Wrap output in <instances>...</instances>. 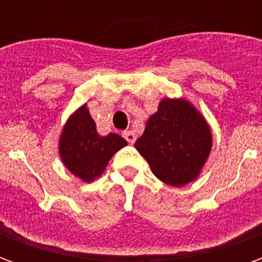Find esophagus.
<instances>
[{"label": "esophagus", "instance_id": "34e87169", "mask_svg": "<svg viewBox=\"0 0 262 262\" xmlns=\"http://www.w3.org/2000/svg\"><path fill=\"white\" fill-rule=\"evenodd\" d=\"M123 137H125L126 140H127V143H130V144H133V143L136 142V135H135V132L133 130L123 132Z\"/></svg>", "mask_w": 262, "mask_h": 262}]
</instances>
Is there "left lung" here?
<instances>
[{
	"label": "left lung",
	"instance_id": "8db88e82",
	"mask_svg": "<svg viewBox=\"0 0 262 262\" xmlns=\"http://www.w3.org/2000/svg\"><path fill=\"white\" fill-rule=\"evenodd\" d=\"M153 174L172 187L193 181L212 148L206 120L184 99H163L135 143Z\"/></svg>",
	"mask_w": 262,
	"mask_h": 262
}]
</instances>
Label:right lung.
<instances>
[{"mask_svg":"<svg viewBox=\"0 0 262 262\" xmlns=\"http://www.w3.org/2000/svg\"><path fill=\"white\" fill-rule=\"evenodd\" d=\"M59 144L60 157L70 172L84 182H91L102 174L112 156L127 142L116 133L99 136L86 105H82L67 120Z\"/></svg>","mask_w":262,"mask_h":262,"instance_id":"1","label":"right lung"}]
</instances>
